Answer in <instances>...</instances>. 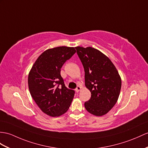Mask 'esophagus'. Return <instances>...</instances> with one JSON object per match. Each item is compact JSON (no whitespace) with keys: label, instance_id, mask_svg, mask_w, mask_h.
Segmentation results:
<instances>
[{"label":"esophagus","instance_id":"1","mask_svg":"<svg viewBox=\"0 0 148 148\" xmlns=\"http://www.w3.org/2000/svg\"><path fill=\"white\" fill-rule=\"evenodd\" d=\"M81 88H81V86H78L76 88H75V91H76V92L78 93L79 91L80 90Z\"/></svg>","mask_w":148,"mask_h":148}]
</instances>
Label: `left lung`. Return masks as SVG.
<instances>
[{
	"mask_svg": "<svg viewBox=\"0 0 148 148\" xmlns=\"http://www.w3.org/2000/svg\"><path fill=\"white\" fill-rule=\"evenodd\" d=\"M85 70V84L91 97L85 102L88 112L96 116L106 114L116 103L121 78L110 60L92 47H75Z\"/></svg>",
	"mask_w": 148,
	"mask_h": 148,
	"instance_id": "1",
	"label": "left lung"
}]
</instances>
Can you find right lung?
I'll use <instances>...</instances> for the list:
<instances>
[{
	"mask_svg": "<svg viewBox=\"0 0 148 148\" xmlns=\"http://www.w3.org/2000/svg\"><path fill=\"white\" fill-rule=\"evenodd\" d=\"M76 53L73 47L48 49L38 57L28 75L29 90L40 109L58 117L69 109L75 95L64 85L60 71L63 64Z\"/></svg>",
	"mask_w": 148,
	"mask_h": 148,
	"instance_id": "right-lung-1",
	"label": "right lung"
}]
</instances>
